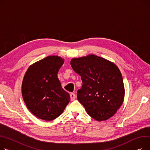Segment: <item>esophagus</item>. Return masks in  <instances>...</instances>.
Listing matches in <instances>:
<instances>
[{
    "label": "esophagus",
    "mask_w": 150,
    "mask_h": 150,
    "mask_svg": "<svg viewBox=\"0 0 150 150\" xmlns=\"http://www.w3.org/2000/svg\"><path fill=\"white\" fill-rule=\"evenodd\" d=\"M70 99H71V100H74L76 99V94L74 93H71L70 94Z\"/></svg>",
    "instance_id": "1"
}]
</instances>
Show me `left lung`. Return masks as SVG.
<instances>
[{
  "label": "left lung",
  "instance_id": "obj_1",
  "mask_svg": "<svg viewBox=\"0 0 150 150\" xmlns=\"http://www.w3.org/2000/svg\"><path fill=\"white\" fill-rule=\"evenodd\" d=\"M70 64L81 76L83 84L77 91V98L87 113L98 121L114 116L125 95L122 76L117 67L95 55L74 58Z\"/></svg>",
  "mask_w": 150,
  "mask_h": 150
}]
</instances>
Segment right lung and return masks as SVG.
Here are the masks:
<instances>
[{"instance_id": "right-lung-1", "label": "right lung", "mask_w": 150, "mask_h": 150, "mask_svg": "<svg viewBox=\"0 0 150 150\" xmlns=\"http://www.w3.org/2000/svg\"><path fill=\"white\" fill-rule=\"evenodd\" d=\"M64 62L58 56H48L31 65L22 82V94L28 110L45 120L56 119L70 101L62 88L57 73Z\"/></svg>"}]
</instances>
